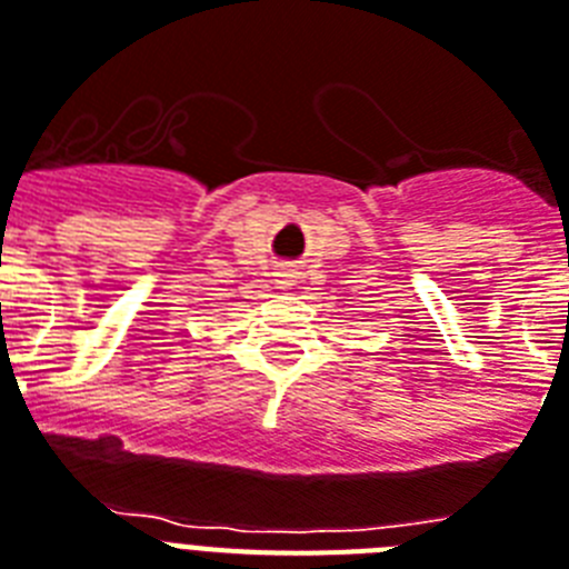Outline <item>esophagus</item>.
<instances>
[{"label": "esophagus", "instance_id": "esophagus-1", "mask_svg": "<svg viewBox=\"0 0 569 569\" xmlns=\"http://www.w3.org/2000/svg\"><path fill=\"white\" fill-rule=\"evenodd\" d=\"M293 279L296 276L290 273V270H281V273H276V281H279L281 288H290V284H293Z\"/></svg>", "mask_w": 569, "mask_h": 569}]
</instances>
